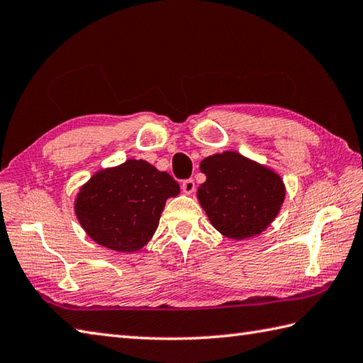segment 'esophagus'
Segmentation results:
<instances>
[{
	"label": "esophagus",
	"mask_w": 363,
	"mask_h": 363,
	"mask_svg": "<svg viewBox=\"0 0 363 363\" xmlns=\"http://www.w3.org/2000/svg\"><path fill=\"white\" fill-rule=\"evenodd\" d=\"M182 189H183V192L184 194H188V196H191L192 192L196 191V183H194V180H184L183 183H182Z\"/></svg>",
	"instance_id": "1"
}]
</instances>
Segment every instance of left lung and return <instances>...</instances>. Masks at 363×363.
Here are the masks:
<instances>
[{"instance_id":"left-lung-1","label":"left lung","mask_w":363,"mask_h":363,"mask_svg":"<svg viewBox=\"0 0 363 363\" xmlns=\"http://www.w3.org/2000/svg\"><path fill=\"white\" fill-rule=\"evenodd\" d=\"M206 180L197 199L211 225L230 240H246L268 228L282 208L286 188L276 171L225 150L201 162Z\"/></svg>"}]
</instances>
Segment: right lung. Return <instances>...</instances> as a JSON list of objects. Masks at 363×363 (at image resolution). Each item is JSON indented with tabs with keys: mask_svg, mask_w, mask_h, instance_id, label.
<instances>
[{
	"mask_svg": "<svg viewBox=\"0 0 363 363\" xmlns=\"http://www.w3.org/2000/svg\"><path fill=\"white\" fill-rule=\"evenodd\" d=\"M179 194V183L167 172L131 158L95 172L79 188L73 210L91 240L131 254L152 240L166 201Z\"/></svg>",
	"mask_w": 363,
	"mask_h": 363,
	"instance_id": "obj_1",
	"label": "right lung"
}]
</instances>
